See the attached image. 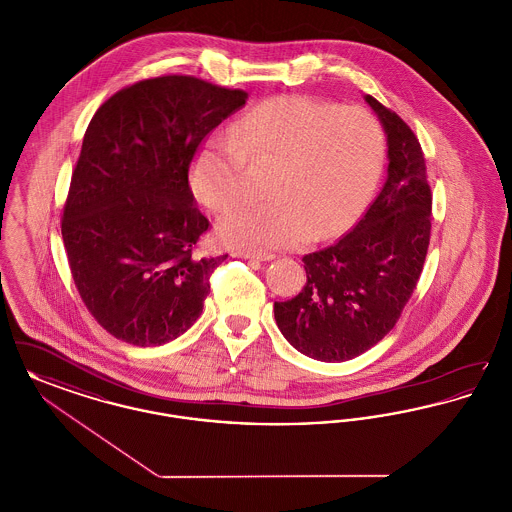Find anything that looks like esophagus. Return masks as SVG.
<instances>
[{
  "mask_svg": "<svg viewBox=\"0 0 512 512\" xmlns=\"http://www.w3.org/2000/svg\"><path fill=\"white\" fill-rule=\"evenodd\" d=\"M234 255L242 259H251V261H272L276 257L272 253H251V251H236Z\"/></svg>",
  "mask_w": 512,
  "mask_h": 512,
  "instance_id": "esophagus-1",
  "label": "esophagus"
}]
</instances>
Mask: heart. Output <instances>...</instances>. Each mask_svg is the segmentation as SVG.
I'll use <instances>...</instances> for the list:
<instances>
[{"mask_svg":"<svg viewBox=\"0 0 512 512\" xmlns=\"http://www.w3.org/2000/svg\"><path fill=\"white\" fill-rule=\"evenodd\" d=\"M386 140L361 107L284 96L268 99L195 153L190 184L222 211L245 195V165L268 163V201L242 203L217 222L220 240L247 251L295 247L345 230L365 209L384 167Z\"/></svg>","mask_w":512,"mask_h":512,"instance_id":"b5f03b06","label":"heart"}]
</instances>
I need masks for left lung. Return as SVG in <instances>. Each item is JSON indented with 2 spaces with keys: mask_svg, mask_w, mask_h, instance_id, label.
I'll return each instance as SVG.
<instances>
[{
  "mask_svg": "<svg viewBox=\"0 0 512 512\" xmlns=\"http://www.w3.org/2000/svg\"><path fill=\"white\" fill-rule=\"evenodd\" d=\"M386 132L388 174L365 217L338 244L303 257L307 282L274 318L293 347L343 363L382 340L411 299L432 228V192L413 130L365 96Z\"/></svg>",
  "mask_w": 512,
  "mask_h": 512,
  "instance_id": "1",
  "label": "left lung"
}]
</instances>
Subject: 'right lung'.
Masks as SVG:
<instances>
[{"label": "right lung", "instance_id": "add662e5", "mask_svg": "<svg viewBox=\"0 0 512 512\" xmlns=\"http://www.w3.org/2000/svg\"><path fill=\"white\" fill-rule=\"evenodd\" d=\"M247 94L194 76L136 82L88 124L61 234L76 290L117 340L155 347L203 311L209 276L228 255L194 257L209 228L188 171L203 138Z\"/></svg>", "mask_w": 512, "mask_h": 512}]
</instances>
